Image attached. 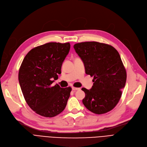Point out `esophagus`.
<instances>
[{
	"instance_id": "1",
	"label": "esophagus",
	"mask_w": 147,
	"mask_h": 147,
	"mask_svg": "<svg viewBox=\"0 0 147 147\" xmlns=\"http://www.w3.org/2000/svg\"><path fill=\"white\" fill-rule=\"evenodd\" d=\"M72 89L73 91H76V90H79L80 89V88H76V87H72Z\"/></svg>"
}]
</instances>
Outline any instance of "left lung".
<instances>
[{
	"label": "left lung",
	"mask_w": 147,
	"mask_h": 147,
	"mask_svg": "<svg viewBox=\"0 0 147 147\" xmlns=\"http://www.w3.org/2000/svg\"><path fill=\"white\" fill-rule=\"evenodd\" d=\"M82 60L86 74L94 76L92 88H82L86 96L82 103L96 114H105L119 102L127 74L120 55L110 45L84 42L74 45Z\"/></svg>",
	"instance_id": "1"
}]
</instances>
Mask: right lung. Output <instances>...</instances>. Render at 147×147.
Here are the masks:
<instances>
[{"mask_svg": "<svg viewBox=\"0 0 147 147\" xmlns=\"http://www.w3.org/2000/svg\"><path fill=\"white\" fill-rule=\"evenodd\" d=\"M71 48L69 42H49L28 53L19 69L18 81L26 102L45 117L60 114L66 106L71 87L61 88L54 81L61 74L63 62Z\"/></svg>", "mask_w": 147, "mask_h": 147, "instance_id": "add662e5", "label": "right lung"}]
</instances>
